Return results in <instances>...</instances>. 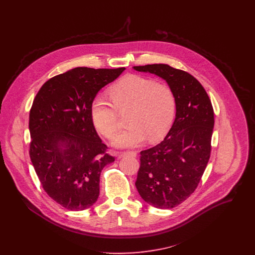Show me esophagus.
<instances>
[{"instance_id":"esophagus-1","label":"esophagus","mask_w":255,"mask_h":255,"mask_svg":"<svg viewBox=\"0 0 255 255\" xmlns=\"http://www.w3.org/2000/svg\"><path fill=\"white\" fill-rule=\"evenodd\" d=\"M125 156H132V157H135V156H136V153L133 152V151H127V152H119V153H118V157H119V158H122V157H125Z\"/></svg>"}]
</instances>
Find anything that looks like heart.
<instances>
[{"instance_id": "b5f03b06", "label": "heart", "mask_w": 255, "mask_h": 255, "mask_svg": "<svg viewBox=\"0 0 255 255\" xmlns=\"http://www.w3.org/2000/svg\"><path fill=\"white\" fill-rule=\"evenodd\" d=\"M110 97L97 95L91 104V120L96 129L111 139L119 130L118 112L128 109V126L116 138L115 145L134 147L146 138L150 142L162 139L171 128L177 109L173 90L152 78L128 74L113 84Z\"/></svg>"}]
</instances>
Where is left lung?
<instances>
[{
	"mask_svg": "<svg viewBox=\"0 0 255 255\" xmlns=\"http://www.w3.org/2000/svg\"><path fill=\"white\" fill-rule=\"evenodd\" d=\"M164 78L176 96L175 122L165 139L140 152L135 186L148 204L171 209L196 189L211 154L214 110L201 83L166 64L133 67Z\"/></svg>",
	"mask_w": 255,
	"mask_h": 255,
	"instance_id": "1",
	"label": "left lung"
}]
</instances>
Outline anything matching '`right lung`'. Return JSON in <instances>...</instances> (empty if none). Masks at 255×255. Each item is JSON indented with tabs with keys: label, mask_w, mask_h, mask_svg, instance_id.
<instances>
[{
	"label": "right lung",
	"mask_w": 255,
	"mask_h": 255,
	"mask_svg": "<svg viewBox=\"0 0 255 255\" xmlns=\"http://www.w3.org/2000/svg\"><path fill=\"white\" fill-rule=\"evenodd\" d=\"M126 69L75 68L47 80L29 113V156L45 192L66 209L80 211L99 196L103 168L115 161L97 134L91 104Z\"/></svg>",
	"instance_id": "right-lung-1"
}]
</instances>
